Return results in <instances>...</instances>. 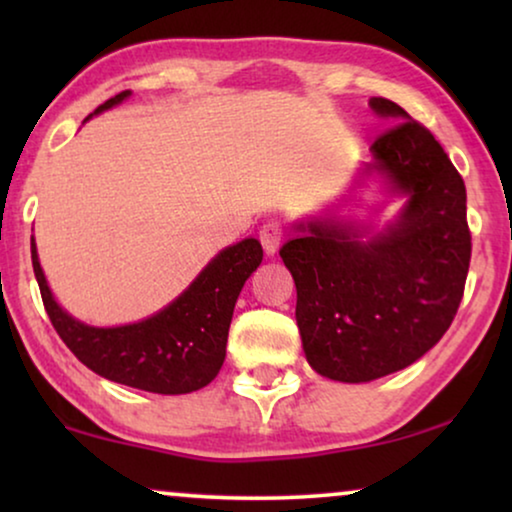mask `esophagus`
Returning a JSON list of instances; mask_svg holds the SVG:
<instances>
[{"instance_id":"esophagus-1","label":"esophagus","mask_w":512,"mask_h":512,"mask_svg":"<svg viewBox=\"0 0 512 512\" xmlns=\"http://www.w3.org/2000/svg\"><path fill=\"white\" fill-rule=\"evenodd\" d=\"M282 237H284V226L279 221L263 223L261 230H258V240H261L265 254H268V256H272L279 249V244H282Z\"/></svg>"}]
</instances>
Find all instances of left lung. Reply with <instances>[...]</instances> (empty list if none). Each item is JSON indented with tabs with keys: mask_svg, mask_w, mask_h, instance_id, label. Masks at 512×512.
<instances>
[{
	"mask_svg": "<svg viewBox=\"0 0 512 512\" xmlns=\"http://www.w3.org/2000/svg\"><path fill=\"white\" fill-rule=\"evenodd\" d=\"M373 170L408 195L401 219L370 242L335 221L296 226L279 249L296 282L303 349L319 375L370 382L408 368L450 328L471 263L466 186L429 128L387 97Z\"/></svg>",
	"mask_w": 512,
	"mask_h": 512,
	"instance_id": "8db88e82",
	"label": "left lung"
}]
</instances>
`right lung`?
Listing matches in <instances>:
<instances>
[{"label":"right lung","mask_w":512,"mask_h":512,"mask_svg":"<svg viewBox=\"0 0 512 512\" xmlns=\"http://www.w3.org/2000/svg\"><path fill=\"white\" fill-rule=\"evenodd\" d=\"M128 95L130 90L114 95L95 114ZM261 261V242L249 237L223 249L165 310L139 324L95 328L72 319L55 303L32 240L34 277L62 342L93 373L153 394H191L219 375L237 296Z\"/></svg>","instance_id":"right-lung-1"}]
</instances>
